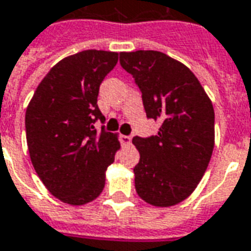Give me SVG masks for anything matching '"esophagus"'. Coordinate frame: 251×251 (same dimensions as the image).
I'll return each mask as SVG.
<instances>
[{
	"label": "esophagus",
	"mask_w": 251,
	"mask_h": 251,
	"mask_svg": "<svg viewBox=\"0 0 251 251\" xmlns=\"http://www.w3.org/2000/svg\"><path fill=\"white\" fill-rule=\"evenodd\" d=\"M131 136L129 135H122L120 136V142H122V145H124V146H128L129 143H131Z\"/></svg>",
	"instance_id": "1"
}]
</instances>
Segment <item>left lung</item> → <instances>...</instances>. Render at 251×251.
Masks as SVG:
<instances>
[{
  "instance_id": "left-lung-1",
  "label": "left lung",
  "mask_w": 251,
  "mask_h": 251,
  "mask_svg": "<svg viewBox=\"0 0 251 251\" xmlns=\"http://www.w3.org/2000/svg\"><path fill=\"white\" fill-rule=\"evenodd\" d=\"M120 64L142 93L157 135L135 136L139 150L135 188L143 201L168 208L184 201L201 181L215 148V110L197 76L155 50L120 53Z\"/></svg>"
}]
</instances>
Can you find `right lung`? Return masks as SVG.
<instances>
[{
    "label": "right lung",
    "instance_id": "add662e5",
    "mask_svg": "<svg viewBox=\"0 0 251 251\" xmlns=\"http://www.w3.org/2000/svg\"><path fill=\"white\" fill-rule=\"evenodd\" d=\"M119 53L83 50L48 72L25 110V136L35 172L60 201L84 205L105 187V172L120 142L94 123L105 120L97 105L100 86Z\"/></svg>",
    "mask_w": 251,
    "mask_h": 251
}]
</instances>
